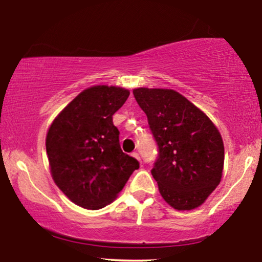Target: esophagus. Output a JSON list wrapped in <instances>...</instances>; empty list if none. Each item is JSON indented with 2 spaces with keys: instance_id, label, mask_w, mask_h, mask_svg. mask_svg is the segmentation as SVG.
Listing matches in <instances>:
<instances>
[{
  "instance_id": "1",
  "label": "esophagus",
  "mask_w": 262,
  "mask_h": 262,
  "mask_svg": "<svg viewBox=\"0 0 262 262\" xmlns=\"http://www.w3.org/2000/svg\"><path fill=\"white\" fill-rule=\"evenodd\" d=\"M132 157H134V158H136L137 161H140V162H141V157H140V155H138L137 152H134V153H132Z\"/></svg>"
}]
</instances>
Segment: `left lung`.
<instances>
[{
    "instance_id": "left-lung-1",
    "label": "left lung",
    "mask_w": 262,
    "mask_h": 262,
    "mask_svg": "<svg viewBox=\"0 0 262 262\" xmlns=\"http://www.w3.org/2000/svg\"><path fill=\"white\" fill-rule=\"evenodd\" d=\"M134 95L158 144L150 173L162 198L178 211L198 208L222 179L220 131L201 109L173 89L141 87L134 89Z\"/></svg>"
}]
</instances>
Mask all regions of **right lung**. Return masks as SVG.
<instances>
[{
    "mask_svg": "<svg viewBox=\"0 0 262 262\" xmlns=\"http://www.w3.org/2000/svg\"><path fill=\"white\" fill-rule=\"evenodd\" d=\"M130 95L115 85L81 92L46 134L51 177L73 204L99 210L112 204L140 164L121 150L113 115Z\"/></svg>",
    "mask_w": 262,
    "mask_h": 262,
    "instance_id": "obj_1",
    "label": "right lung"
}]
</instances>
